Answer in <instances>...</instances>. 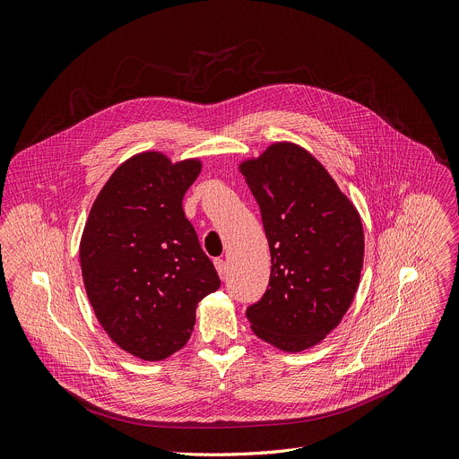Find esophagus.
Instances as JSON below:
<instances>
[{"instance_id":"34e87169","label":"esophagus","mask_w":459,"mask_h":459,"mask_svg":"<svg viewBox=\"0 0 459 459\" xmlns=\"http://www.w3.org/2000/svg\"><path fill=\"white\" fill-rule=\"evenodd\" d=\"M215 267H217V273H219V277L224 281L226 279V271H228V264L224 262V260H215Z\"/></svg>"}]
</instances>
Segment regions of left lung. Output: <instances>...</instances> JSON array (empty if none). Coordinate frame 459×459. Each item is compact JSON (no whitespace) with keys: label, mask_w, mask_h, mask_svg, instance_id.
<instances>
[{"label":"left lung","mask_w":459,"mask_h":459,"mask_svg":"<svg viewBox=\"0 0 459 459\" xmlns=\"http://www.w3.org/2000/svg\"><path fill=\"white\" fill-rule=\"evenodd\" d=\"M238 169L258 203L271 253L269 286L246 316L273 347L311 349L342 322L356 295L365 247L359 213L295 143H273Z\"/></svg>","instance_id":"obj_1"}]
</instances>
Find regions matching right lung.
Returning a JSON list of instances; mask_svg holds the SVG:
<instances>
[{"mask_svg": "<svg viewBox=\"0 0 459 459\" xmlns=\"http://www.w3.org/2000/svg\"><path fill=\"white\" fill-rule=\"evenodd\" d=\"M201 159L171 162L141 152L110 175L88 213L79 262L107 334L123 351L159 361L186 345L197 304L221 286L182 210Z\"/></svg>", "mask_w": 459, "mask_h": 459, "instance_id": "obj_1", "label": "right lung"}]
</instances>
